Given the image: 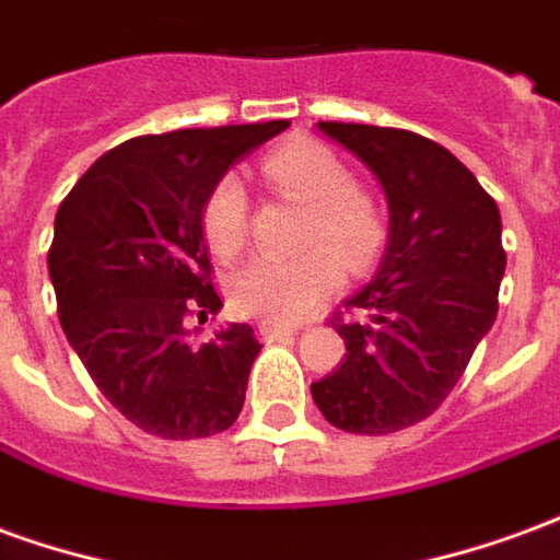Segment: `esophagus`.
Returning a JSON list of instances; mask_svg holds the SVG:
<instances>
[{
  "mask_svg": "<svg viewBox=\"0 0 560 560\" xmlns=\"http://www.w3.org/2000/svg\"><path fill=\"white\" fill-rule=\"evenodd\" d=\"M293 332H296V327H281V324H269V320H264V324H260V336H264V341H267V345L288 339V336H293Z\"/></svg>",
  "mask_w": 560,
  "mask_h": 560,
  "instance_id": "1",
  "label": "esophagus"
}]
</instances>
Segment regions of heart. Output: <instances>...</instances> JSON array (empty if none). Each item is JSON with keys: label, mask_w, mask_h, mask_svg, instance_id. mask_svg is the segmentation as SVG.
<instances>
[{"label": "heart", "mask_w": 560, "mask_h": 560, "mask_svg": "<svg viewBox=\"0 0 560 560\" xmlns=\"http://www.w3.org/2000/svg\"><path fill=\"white\" fill-rule=\"evenodd\" d=\"M264 176L272 191L305 207L300 248L293 260L257 257L231 284V303L240 315L269 324H296L339 291L341 262L348 272L365 269L384 243V215L375 197L353 183L345 161L324 143L300 140L269 152ZM203 240L212 255L233 260L248 240V195L236 176H221L203 200Z\"/></svg>", "instance_id": "heart-1"}]
</instances>
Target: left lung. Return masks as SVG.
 <instances>
[{"instance_id":"1","label":"left lung","mask_w":560,"mask_h":560,"mask_svg":"<svg viewBox=\"0 0 560 560\" xmlns=\"http://www.w3.org/2000/svg\"><path fill=\"white\" fill-rule=\"evenodd\" d=\"M317 128L375 171L389 243L375 281L329 320L345 360L312 384V399L345 432H401L441 408L492 329L506 267L501 212L434 140L357 122Z\"/></svg>"}]
</instances>
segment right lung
<instances>
[{
  "label": "right lung",
  "instance_id": "right-lung-1",
  "mask_svg": "<svg viewBox=\"0 0 560 560\" xmlns=\"http://www.w3.org/2000/svg\"><path fill=\"white\" fill-rule=\"evenodd\" d=\"M291 126L179 128L119 143L56 212L47 267L56 312L92 384L126 420L171 441L231 429L260 353L231 324L191 345L188 324L221 308L203 243V200L233 161Z\"/></svg>",
  "mask_w": 560,
  "mask_h": 560
}]
</instances>
